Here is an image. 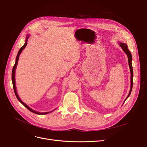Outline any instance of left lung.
Instances as JSON below:
<instances>
[{
    "instance_id": "left-lung-1",
    "label": "left lung",
    "mask_w": 147,
    "mask_h": 147,
    "mask_svg": "<svg viewBox=\"0 0 147 147\" xmlns=\"http://www.w3.org/2000/svg\"><path fill=\"white\" fill-rule=\"evenodd\" d=\"M119 43V45L120 47L123 49V50L124 51V52L127 54V55L128 56V65H129V67L130 69V73H131V87H130V90H129V93L128 95V96L127 97V98L125 99V100L127 99L128 97L129 96L130 94H131V92L133 88V67H132V56H131V54L130 53V51H129L128 48V46L127 44L124 43Z\"/></svg>"
}]
</instances>
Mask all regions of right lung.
<instances>
[{
  "mask_svg": "<svg viewBox=\"0 0 147 147\" xmlns=\"http://www.w3.org/2000/svg\"><path fill=\"white\" fill-rule=\"evenodd\" d=\"M28 38H29V36H27V37H26V42H25V44H24L22 47L20 48V50H19V52H18V55H17V56H16V62H15V64H14V67H13V68L11 77H12V82H13V89H14V91L15 95H16V97H17V98H18V100L22 104L24 105V106H25V107H26V108H27V109H28V110H30V111H31V112H32V113H35V114H37V115H47V114H48V113H51V111H50V112H45V113H39V112H37V111H34L33 110H32L31 108H30L28 105H27L26 104H25L24 102H22V101L21 100V99L19 98V96H18V94L17 90H16V83H15V71H16V67H17V65H18V60H19V58L20 54L21 52L22 51V50H24V49L26 47V45H27V41H28Z\"/></svg>",
  "mask_w": 147,
  "mask_h": 147,
  "instance_id": "obj_1",
  "label": "right lung"
}]
</instances>
